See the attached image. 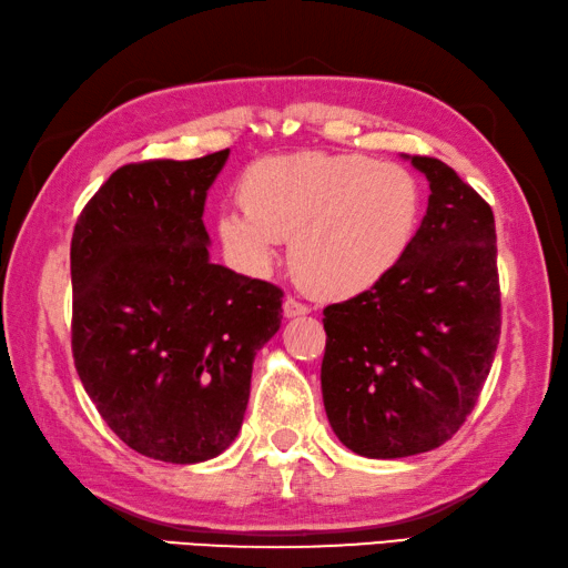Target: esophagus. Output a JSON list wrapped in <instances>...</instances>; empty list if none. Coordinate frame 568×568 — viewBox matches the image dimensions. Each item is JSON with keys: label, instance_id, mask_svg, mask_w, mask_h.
<instances>
[{"label": "esophagus", "instance_id": "34e87169", "mask_svg": "<svg viewBox=\"0 0 568 568\" xmlns=\"http://www.w3.org/2000/svg\"><path fill=\"white\" fill-rule=\"evenodd\" d=\"M283 311L287 317H301L311 313V305H305L303 301H297L295 295H287L285 303H283Z\"/></svg>", "mask_w": 568, "mask_h": 568}]
</instances>
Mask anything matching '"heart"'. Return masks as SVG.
<instances>
[{
  "label": "heart",
  "instance_id": "b5f03b06",
  "mask_svg": "<svg viewBox=\"0 0 568 568\" xmlns=\"http://www.w3.org/2000/svg\"><path fill=\"white\" fill-rule=\"evenodd\" d=\"M241 203L219 213V235L245 267L263 271L293 235L297 277L320 295L349 297L405 261L425 191L402 163L311 151L255 161Z\"/></svg>",
  "mask_w": 568,
  "mask_h": 568
}]
</instances>
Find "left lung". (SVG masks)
Segmentation results:
<instances>
[{
	"instance_id": "1",
	"label": "left lung",
	"mask_w": 568,
	"mask_h": 568,
	"mask_svg": "<svg viewBox=\"0 0 568 568\" xmlns=\"http://www.w3.org/2000/svg\"><path fill=\"white\" fill-rule=\"evenodd\" d=\"M429 181L419 233L383 283L323 311L320 367L329 427L369 459L429 452L457 435L501 333L489 203L447 163L412 156Z\"/></svg>"
}]
</instances>
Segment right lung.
<instances>
[{
	"instance_id": "right-lung-1",
	"label": "right lung",
	"mask_w": 568,
	"mask_h": 568,
	"mask_svg": "<svg viewBox=\"0 0 568 568\" xmlns=\"http://www.w3.org/2000/svg\"><path fill=\"white\" fill-rule=\"evenodd\" d=\"M229 149L113 171L71 235V353L121 442L193 464L233 445L283 291L209 261L205 191Z\"/></svg>"
}]
</instances>
